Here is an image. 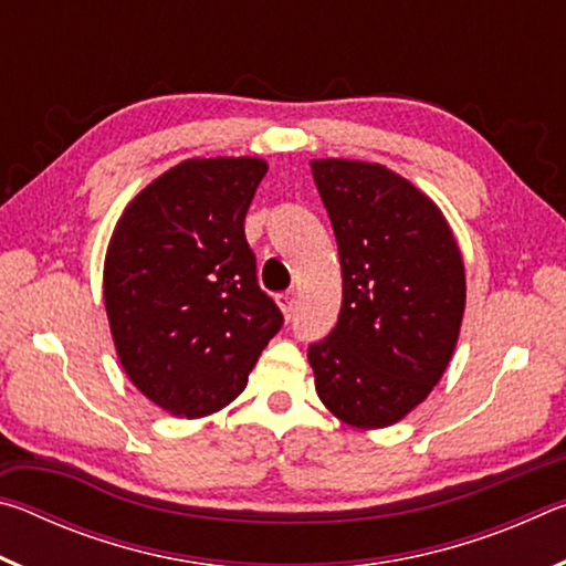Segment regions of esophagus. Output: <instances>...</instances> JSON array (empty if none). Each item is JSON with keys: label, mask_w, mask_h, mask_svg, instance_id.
<instances>
[{"label": "esophagus", "mask_w": 566, "mask_h": 566, "mask_svg": "<svg viewBox=\"0 0 566 566\" xmlns=\"http://www.w3.org/2000/svg\"><path fill=\"white\" fill-rule=\"evenodd\" d=\"M276 304H280V310L284 312V317L292 319L294 312H296V292L280 294V296H276Z\"/></svg>", "instance_id": "1"}]
</instances>
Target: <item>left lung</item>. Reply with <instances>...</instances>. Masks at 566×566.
Masks as SVG:
<instances>
[{"mask_svg":"<svg viewBox=\"0 0 566 566\" xmlns=\"http://www.w3.org/2000/svg\"><path fill=\"white\" fill-rule=\"evenodd\" d=\"M342 264L337 327L310 344L314 387L357 429L407 417L442 379L464 317V262L444 214L395 171L314 159Z\"/></svg>","mask_w":566,"mask_h":566,"instance_id":"obj_1","label":"left lung"}]
</instances>
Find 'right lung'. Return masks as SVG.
Segmentation results:
<instances>
[{
	"label": "right lung",
	"instance_id": "right-lung-1",
	"mask_svg": "<svg viewBox=\"0 0 566 566\" xmlns=\"http://www.w3.org/2000/svg\"><path fill=\"white\" fill-rule=\"evenodd\" d=\"M264 175L256 157L187 159L114 227L104 260L114 347L132 385L175 417H207L242 395L284 324L244 237Z\"/></svg>",
	"mask_w": 566,
	"mask_h": 566
}]
</instances>
